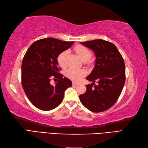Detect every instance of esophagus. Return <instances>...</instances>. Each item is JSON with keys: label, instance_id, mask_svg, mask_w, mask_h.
<instances>
[{"label": "esophagus", "instance_id": "esophagus-1", "mask_svg": "<svg viewBox=\"0 0 148 148\" xmlns=\"http://www.w3.org/2000/svg\"><path fill=\"white\" fill-rule=\"evenodd\" d=\"M77 83H74V82H73V83H72V85H73V86H76V85H77Z\"/></svg>", "mask_w": 148, "mask_h": 148}]
</instances>
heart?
<instances>
[{
	"label": "heart",
	"instance_id": "1",
	"mask_svg": "<svg viewBox=\"0 0 148 148\" xmlns=\"http://www.w3.org/2000/svg\"><path fill=\"white\" fill-rule=\"evenodd\" d=\"M74 50L77 55L79 56V58L84 62L87 61L90 58L91 52L86 47L81 45H77L75 47ZM67 51H64L60 53L58 56L57 62L59 65L62 67H64L65 66L66 57H67ZM65 75L69 79L74 81H78L83 77L85 76L86 71L83 70V69H76L73 68H70L66 71Z\"/></svg>",
	"mask_w": 148,
	"mask_h": 148
}]
</instances>
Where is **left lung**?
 Returning a JSON list of instances; mask_svg holds the SVG:
<instances>
[{"instance_id": "8db88e82", "label": "left lung", "mask_w": 148, "mask_h": 148, "mask_svg": "<svg viewBox=\"0 0 148 148\" xmlns=\"http://www.w3.org/2000/svg\"><path fill=\"white\" fill-rule=\"evenodd\" d=\"M81 44L92 49L95 55V64L86 79L93 83L86 85V92L79 95L81 103L90 111H106L117 101L125 81L123 58L116 46L102 39ZM98 80L97 86L93 83ZM94 86H93V85Z\"/></svg>"}]
</instances>
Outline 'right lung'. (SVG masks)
Returning a JSON list of instances; mask_svg holds the SVG:
<instances>
[{
    "label": "right lung",
    "instance_id": "add662e5",
    "mask_svg": "<svg viewBox=\"0 0 148 148\" xmlns=\"http://www.w3.org/2000/svg\"><path fill=\"white\" fill-rule=\"evenodd\" d=\"M74 42H66L52 37L34 42L28 49L21 65V84L32 104L40 110L49 111L56 108L64 97L65 91L72 81L58 73L57 57L68 49ZM52 77L58 80L50 84Z\"/></svg>",
    "mask_w": 148,
    "mask_h": 148
}]
</instances>
